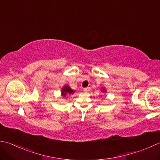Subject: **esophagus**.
I'll return each instance as SVG.
<instances>
[{
  "label": "esophagus",
  "instance_id": "1",
  "mask_svg": "<svg viewBox=\"0 0 160 160\" xmlns=\"http://www.w3.org/2000/svg\"><path fill=\"white\" fill-rule=\"evenodd\" d=\"M89 90V87H87V88H84V92H87V91Z\"/></svg>",
  "mask_w": 160,
  "mask_h": 160
}]
</instances>
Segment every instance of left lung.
<instances>
[{
    "instance_id": "left-lung-1",
    "label": "left lung",
    "mask_w": 160,
    "mask_h": 160,
    "mask_svg": "<svg viewBox=\"0 0 160 160\" xmlns=\"http://www.w3.org/2000/svg\"><path fill=\"white\" fill-rule=\"evenodd\" d=\"M101 92H106V90H105V87H102V89H101Z\"/></svg>"
}]
</instances>
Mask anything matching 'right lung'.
I'll list each match as a JSON object with an SVG mask.
<instances>
[{
  "instance_id": "obj_1",
  "label": "right lung",
  "mask_w": 160,
  "mask_h": 160,
  "mask_svg": "<svg viewBox=\"0 0 160 160\" xmlns=\"http://www.w3.org/2000/svg\"><path fill=\"white\" fill-rule=\"evenodd\" d=\"M75 92V91L73 90L72 89L70 88V87L68 85H64L62 89V96H63V98L64 97H67L71 94H73V93Z\"/></svg>"
}]
</instances>
